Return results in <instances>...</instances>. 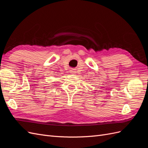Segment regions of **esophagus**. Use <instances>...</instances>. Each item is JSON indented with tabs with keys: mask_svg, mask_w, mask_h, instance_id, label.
Here are the masks:
<instances>
[{
	"mask_svg": "<svg viewBox=\"0 0 148 148\" xmlns=\"http://www.w3.org/2000/svg\"><path fill=\"white\" fill-rule=\"evenodd\" d=\"M70 74H71V75H75L76 73H77V71H76L75 69H71V70H70Z\"/></svg>",
	"mask_w": 148,
	"mask_h": 148,
	"instance_id": "34e87169",
	"label": "esophagus"
}]
</instances>
